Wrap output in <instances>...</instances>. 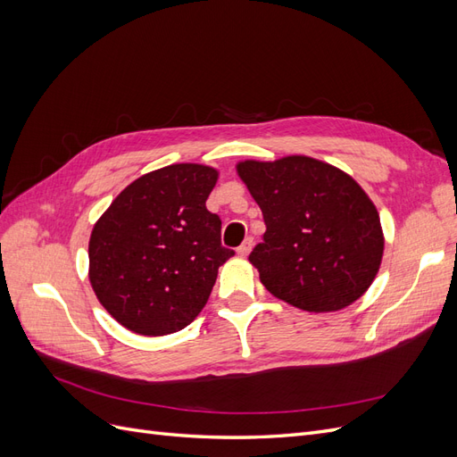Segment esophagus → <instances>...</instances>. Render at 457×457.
I'll return each instance as SVG.
<instances>
[{"instance_id":"obj_1","label":"esophagus","mask_w":457,"mask_h":457,"mask_svg":"<svg viewBox=\"0 0 457 457\" xmlns=\"http://www.w3.org/2000/svg\"><path fill=\"white\" fill-rule=\"evenodd\" d=\"M252 245H253V238H245L244 242H242V245H238V255L240 257H245L247 253H250V250H252Z\"/></svg>"}]
</instances>
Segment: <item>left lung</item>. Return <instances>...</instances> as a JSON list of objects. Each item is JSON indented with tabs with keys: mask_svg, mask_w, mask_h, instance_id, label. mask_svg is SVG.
Here are the masks:
<instances>
[{
	"mask_svg": "<svg viewBox=\"0 0 457 457\" xmlns=\"http://www.w3.org/2000/svg\"><path fill=\"white\" fill-rule=\"evenodd\" d=\"M267 230L250 261L272 295L311 312L351 305L376 278L383 232L353 177L307 156L238 163Z\"/></svg>",
	"mask_w": 457,
	"mask_h": 457,
	"instance_id": "1",
	"label": "left lung"
}]
</instances>
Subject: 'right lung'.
Masks as SVG:
<instances>
[{
	"mask_svg": "<svg viewBox=\"0 0 457 457\" xmlns=\"http://www.w3.org/2000/svg\"><path fill=\"white\" fill-rule=\"evenodd\" d=\"M217 171L175 163L123 188L96 220L89 280L101 305L128 329L165 336L183 329L210 299L217 270L234 255L220 219L205 207Z\"/></svg>",
	"mask_w": 457,
	"mask_h": 457,
	"instance_id": "obj_1",
	"label": "right lung"
}]
</instances>
